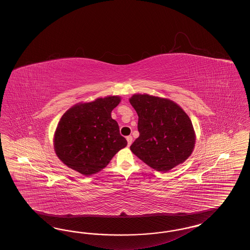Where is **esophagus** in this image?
Instances as JSON below:
<instances>
[{"label": "esophagus", "mask_w": 250, "mask_h": 250, "mask_svg": "<svg viewBox=\"0 0 250 250\" xmlns=\"http://www.w3.org/2000/svg\"><path fill=\"white\" fill-rule=\"evenodd\" d=\"M126 141H127V145H128V146H130L131 143H132V142H133V139H132V137H131V136L126 137Z\"/></svg>", "instance_id": "obj_1"}]
</instances>
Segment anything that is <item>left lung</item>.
<instances>
[{"label": "left lung", "instance_id": "left-lung-1", "mask_svg": "<svg viewBox=\"0 0 250 250\" xmlns=\"http://www.w3.org/2000/svg\"><path fill=\"white\" fill-rule=\"evenodd\" d=\"M138 113L140 137L132 143L134 155L155 170L166 172L190 156L196 134L188 115L167 98L135 94L129 98Z\"/></svg>", "mask_w": 250, "mask_h": 250}]
</instances>
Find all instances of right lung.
Instances as JSON below:
<instances>
[{
    "label": "right lung",
    "instance_id": "1",
    "mask_svg": "<svg viewBox=\"0 0 250 250\" xmlns=\"http://www.w3.org/2000/svg\"><path fill=\"white\" fill-rule=\"evenodd\" d=\"M121 102L118 95L78 103L60 119L53 145L60 160L72 169L90 176L107 167L111 158L127 145L120 135L111 111Z\"/></svg>",
    "mask_w": 250,
    "mask_h": 250
}]
</instances>
